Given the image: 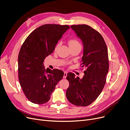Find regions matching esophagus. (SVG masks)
I'll return each instance as SVG.
<instances>
[{
	"mask_svg": "<svg viewBox=\"0 0 130 130\" xmlns=\"http://www.w3.org/2000/svg\"><path fill=\"white\" fill-rule=\"evenodd\" d=\"M67 76V72L64 71V75H63V78H66Z\"/></svg>",
	"mask_w": 130,
	"mask_h": 130,
	"instance_id": "esophagus-1",
	"label": "esophagus"
}]
</instances>
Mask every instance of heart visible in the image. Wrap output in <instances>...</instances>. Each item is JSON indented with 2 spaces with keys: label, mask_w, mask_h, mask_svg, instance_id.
<instances>
[{
  "label": "heart",
  "mask_w": 130,
  "mask_h": 130,
  "mask_svg": "<svg viewBox=\"0 0 130 130\" xmlns=\"http://www.w3.org/2000/svg\"><path fill=\"white\" fill-rule=\"evenodd\" d=\"M68 44L69 47H72L76 45H80L79 42L75 39H71L70 40H69Z\"/></svg>",
  "instance_id": "heart-1"
}]
</instances>
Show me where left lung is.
<instances>
[{
	"mask_svg": "<svg viewBox=\"0 0 130 130\" xmlns=\"http://www.w3.org/2000/svg\"><path fill=\"white\" fill-rule=\"evenodd\" d=\"M70 27L83 42L82 65L86 70L82 78H75L71 72L67 74L69 86L66 97L75 105L86 106L96 100L106 83L109 69L107 47L100 33L90 26L84 24Z\"/></svg>",
	"mask_w": 130,
	"mask_h": 130,
	"instance_id": "obj_1",
	"label": "left lung"
}]
</instances>
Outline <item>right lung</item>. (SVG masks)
<instances>
[{"label": "right lung", "instance_id": "1", "mask_svg": "<svg viewBox=\"0 0 130 130\" xmlns=\"http://www.w3.org/2000/svg\"><path fill=\"white\" fill-rule=\"evenodd\" d=\"M70 28L68 25L45 24L35 29L25 40L18 57V78L22 90L33 103L50 100L62 71L44 69L43 62L53 53L58 41Z\"/></svg>", "mask_w": 130, "mask_h": 130}]
</instances>
